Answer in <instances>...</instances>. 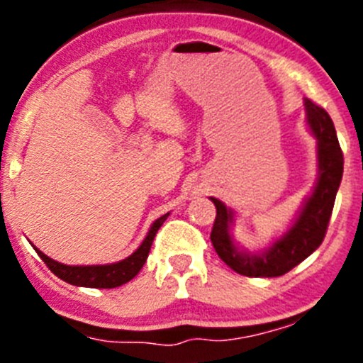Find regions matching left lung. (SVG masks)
<instances>
[{
	"instance_id": "left-lung-1",
	"label": "left lung",
	"mask_w": 363,
	"mask_h": 363,
	"mask_svg": "<svg viewBox=\"0 0 363 363\" xmlns=\"http://www.w3.org/2000/svg\"><path fill=\"white\" fill-rule=\"evenodd\" d=\"M307 121L311 130L318 138V184L306 201L296 223L278 240L267 252L259 256L243 255L236 251L229 234L233 213L220 200L213 198L216 207V220L211 230V242L220 256L233 271L251 278H274L301 264L313 255L325 238L336 192H338L342 174H344V152L340 149L335 123L327 111L320 105L306 101Z\"/></svg>"
}]
</instances>
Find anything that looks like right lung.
<instances>
[{
    "label": "right lung",
    "instance_id": "1",
    "mask_svg": "<svg viewBox=\"0 0 363 363\" xmlns=\"http://www.w3.org/2000/svg\"><path fill=\"white\" fill-rule=\"evenodd\" d=\"M167 216L169 214H165V216L158 218V220L154 221L149 234H147V238L143 240L142 245L138 247V251L134 255H130L129 258H125L123 262H118V264L72 267V265H63L60 262H54L52 258H49V256H45L41 251H38L36 247L34 249H36L40 258L45 262V265L57 278H62L63 281H67V284L79 285V287H92V289H112V287H120V285L127 284V281L133 280L138 272H140V269L147 262V256H149L154 236H156L160 227L163 225V221L167 220Z\"/></svg>",
    "mask_w": 363,
    "mask_h": 363
}]
</instances>
